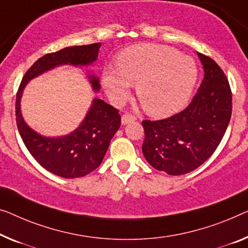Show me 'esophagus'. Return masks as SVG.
Here are the masks:
<instances>
[{"mask_svg": "<svg viewBox=\"0 0 248 248\" xmlns=\"http://www.w3.org/2000/svg\"><path fill=\"white\" fill-rule=\"evenodd\" d=\"M136 120V117L132 116L130 113H124L123 117H121V124H127L129 123H132V121Z\"/></svg>", "mask_w": 248, "mask_h": 248, "instance_id": "esophagus-1", "label": "esophagus"}]
</instances>
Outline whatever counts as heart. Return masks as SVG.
I'll return each instance as SVG.
<instances>
[{
    "mask_svg": "<svg viewBox=\"0 0 248 248\" xmlns=\"http://www.w3.org/2000/svg\"><path fill=\"white\" fill-rule=\"evenodd\" d=\"M116 69L106 68L102 83L109 98L120 103L130 84L148 113L167 117L186 106L197 80V66L188 55L157 44H138L118 54Z\"/></svg>",
    "mask_w": 248,
    "mask_h": 248,
    "instance_id": "obj_1",
    "label": "heart"
}]
</instances>
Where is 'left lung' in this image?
Returning a JSON list of instances; mask_svg holds the SVG:
<instances>
[{"instance_id":"obj_1","label":"left lung","mask_w":248,"mask_h":248,"mask_svg":"<svg viewBox=\"0 0 248 248\" xmlns=\"http://www.w3.org/2000/svg\"><path fill=\"white\" fill-rule=\"evenodd\" d=\"M204 79L183 111L162 120H143L142 154L155 169L178 176L204 164L223 139L232 116V91L220 66L197 53Z\"/></svg>"}]
</instances>
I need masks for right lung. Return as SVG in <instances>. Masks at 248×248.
Segmentation results:
<instances>
[{"label":"right lung","instance_id":"right-lung-1","mask_svg":"<svg viewBox=\"0 0 248 248\" xmlns=\"http://www.w3.org/2000/svg\"><path fill=\"white\" fill-rule=\"evenodd\" d=\"M101 43L64 47L36 60L23 77L16 102V124L21 138L32 157L47 171L62 178H78L93 171L102 162L111 138L121 124L119 111L101 99H93L84 120L70 135L49 138L29 127L21 114L20 101L27 83L33 78L62 64L89 65L97 60ZM94 91L99 79L89 76Z\"/></svg>","mask_w":248,"mask_h":248}]
</instances>
